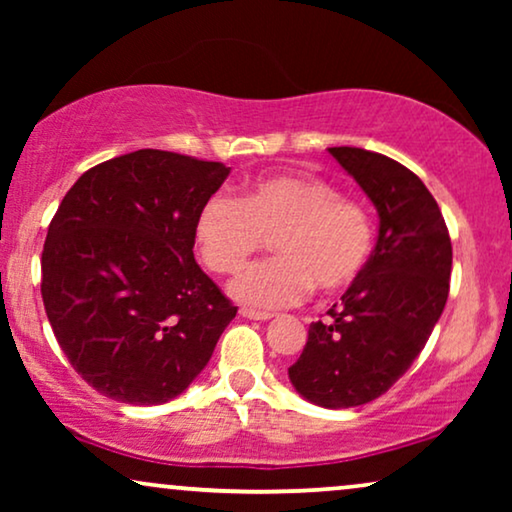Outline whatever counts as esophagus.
<instances>
[{
  "instance_id": "esophagus-1",
  "label": "esophagus",
  "mask_w": 512,
  "mask_h": 512,
  "mask_svg": "<svg viewBox=\"0 0 512 512\" xmlns=\"http://www.w3.org/2000/svg\"><path fill=\"white\" fill-rule=\"evenodd\" d=\"M240 314L244 319H254V321H268L272 317L268 312H256V310H249V307H242Z\"/></svg>"
}]
</instances>
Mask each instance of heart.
I'll return each mask as SVG.
<instances>
[{
  "instance_id": "obj_1",
  "label": "heart",
  "mask_w": 512,
  "mask_h": 512,
  "mask_svg": "<svg viewBox=\"0 0 512 512\" xmlns=\"http://www.w3.org/2000/svg\"><path fill=\"white\" fill-rule=\"evenodd\" d=\"M275 237L277 258L237 277L230 293L256 310L296 305L317 286L335 293L356 282L373 251V219L338 186L312 174L258 179L242 200L216 193L195 216V244L219 275H235Z\"/></svg>"
}]
</instances>
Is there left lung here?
Returning a JSON list of instances; mask_svg holds the SVG:
<instances>
[{
	"label": "left lung",
	"instance_id": "8db88e82",
	"mask_svg": "<svg viewBox=\"0 0 512 512\" xmlns=\"http://www.w3.org/2000/svg\"><path fill=\"white\" fill-rule=\"evenodd\" d=\"M380 216L366 268L328 319L314 321L289 380L321 408H354L389 391L412 366L450 293L452 242L438 202L408 167L382 153L333 146Z\"/></svg>",
	"mask_w": 512,
	"mask_h": 512
}]
</instances>
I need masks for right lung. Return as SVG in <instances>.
<instances>
[{"mask_svg":"<svg viewBox=\"0 0 512 512\" xmlns=\"http://www.w3.org/2000/svg\"><path fill=\"white\" fill-rule=\"evenodd\" d=\"M230 167L139 149L83 172L48 226L41 298L100 394L158 405L188 389L237 307L195 263V216Z\"/></svg>","mask_w":512,"mask_h":512,"instance_id":"right-lung-1","label":"right lung"}]
</instances>
